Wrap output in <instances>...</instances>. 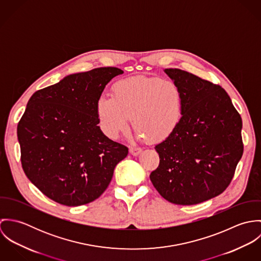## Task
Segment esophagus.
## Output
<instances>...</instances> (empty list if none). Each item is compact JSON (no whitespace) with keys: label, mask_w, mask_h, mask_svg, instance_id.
Here are the masks:
<instances>
[{"label":"esophagus","mask_w":261,"mask_h":261,"mask_svg":"<svg viewBox=\"0 0 261 261\" xmlns=\"http://www.w3.org/2000/svg\"><path fill=\"white\" fill-rule=\"evenodd\" d=\"M141 151H142L141 148H137V147H132V148H129V152H130V154H133L134 156L139 155V154L141 153Z\"/></svg>","instance_id":"obj_1"}]
</instances>
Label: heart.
<instances>
[{"instance_id": "b5f03b06", "label": "heart", "mask_w": 261, "mask_h": 261, "mask_svg": "<svg viewBox=\"0 0 261 261\" xmlns=\"http://www.w3.org/2000/svg\"><path fill=\"white\" fill-rule=\"evenodd\" d=\"M112 96L102 94L96 101V116L103 134L117 139L129 129L130 116L142 140L158 143L177 129L183 111V96L172 81L144 75L116 81Z\"/></svg>"}]
</instances>
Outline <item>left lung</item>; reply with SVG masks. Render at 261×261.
Instances as JSON below:
<instances>
[{
  "label": "left lung",
  "mask_w": 261,
  "mask_h": 261,
  "mask_svg": "<svg viewBox=\"0 0 261 261\" xmlns=\"http://www.w3.org/2000/svg\"><path fill=\"white\" fill-rule=\"evenodd\" d=\"M183 96L175 133L154 147L160 165L149 179L177 205H195L220 195L243 153L242 119L219 85L180 69H165Z\"/></svg>",
  "instance_id": "1"
}]
</instances>
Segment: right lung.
I'll return each instance as SVG.
<instances>
[{
	"label": "right lung",
	"mask_w": 261,
	"mask_h": 261,
	"mask_svg": "<svg viewBox=\"0 0 261 261\" xmlns=\"http://www.w3.org/2000/svg\"><path fill=\"white\" fill-rule=\"evenodd\" d=\"M115 67L67 75L36 91L17 127L23 170L51 200L80 206L97 199L110 185L115 166L128 149L98 126L96 101Z\"/></svg>",
	"instance_id": "1"
}]
</instances>
